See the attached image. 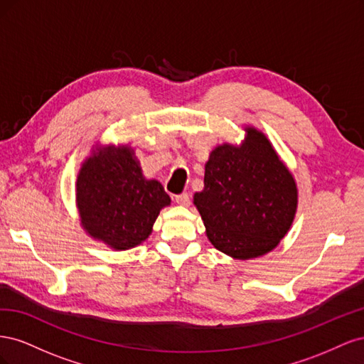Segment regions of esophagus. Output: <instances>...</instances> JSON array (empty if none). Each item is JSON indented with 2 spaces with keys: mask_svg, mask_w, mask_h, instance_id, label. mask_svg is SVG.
I'll use <instances>...</instances> for the list:
<instances>
[{
  "mask_svg": "<svg viewBox=\"0 0 364 364\" xmlns=\"http://www.w3.org/2000/svg\"><path fill=\"white\" fill-rule=\"evenodd\" d=\"M174 200H176V203H178V205L188 206L190 205V194L188 193H182L179 196H176Z\"/></svg>",
  "mask_w": 364,
  "mask_h": 364,
  "instance_id": "34e87169",
  "label": "esophagus"
}]
</instances>
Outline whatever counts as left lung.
<instances>
[{"mask_svg": "<svg viewBox=\"0 0 364 364\" xmlns=\"http://www.w3.org/2000/svg\"><path fill=\"white\" fill-rule=\"evenodd\" d=\"M241 146L215 147L205 165V188L194 194L213 246L237 259L264 255L293 223L297 188L267 136L246 127Z\"/></svg>", "mask_w": 364, "mask_h": 364, "instance_id": "obj_1", "label": "left lung"}]
</instances>
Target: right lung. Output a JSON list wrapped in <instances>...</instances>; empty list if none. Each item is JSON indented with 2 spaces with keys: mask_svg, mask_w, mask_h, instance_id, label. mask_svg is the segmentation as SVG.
Returning a JSON list of instances; mask_svg holds the SVG:
<instances>
[{
  "mask_svg": "<svg viewBox=\"0 0 364 364\" xmlns=\"http://www.w3.org/2000/svg\"><path fill=\"white\" fill-rule=\"evenodd\" d=\"M75 200L87 235L115 250L141 245L151 234L170 196L142 174L129 146L98 147L77 174Z\"/></svg>",
  "mask_w": 364,
  "mask_h": 364,
  "instance_id": "obj_1",
  "label": "right lung"
}]
</instances>
